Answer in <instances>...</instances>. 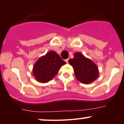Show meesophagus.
<instances>
[{
    "label": "esophagus",
    "mask_w": 124,
    "mask_h": 124,
    "mask_svg": "<svg viewBox=\"0 0 124 124\" xmlns=\"http://www.w3.org/2000/svg\"><path fill=\"white\" fill-rule=\"evenodd\" d=\"M65 62H66V63H68V61H69V59H65Z\"/></svg>",
    "instance_id": "obj_1"
}]
</instances>
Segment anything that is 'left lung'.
<instances>
[{"label":"left lung","instance_id":"1","mask_svg":"<svg viewBox=\"0 0 124 124\" xmlns=\"http://www.w3.org/2000/svg\"><path fill=\"white\" fill-rule=\"evenodd\" d=\"M68 62L73 67L77 80L81 83L90 84L99 76V69L94 62L85 57L80 52H75L74 58L69 59Z\"/></svg>","mask_w":124,"mask_h":124}]
</instances>
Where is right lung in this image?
Wrapping results in <instances>:
<instances>
[{"mask_svg":"<svg viewBox=\"0 0 124 124\" xmlns=\"http://www.w3.org/2000/svg\"><path fill=\"white\" fill-rule=\"evenodd\" d=\"M66 63L55 51H49L41 56L32 69L35 79L39 83H47L57 75L61 67Z\"/></svg>","mask_w":124,"mask_h":124,"instance_id":"obj_1","label":"right lung"}]
</instances>
